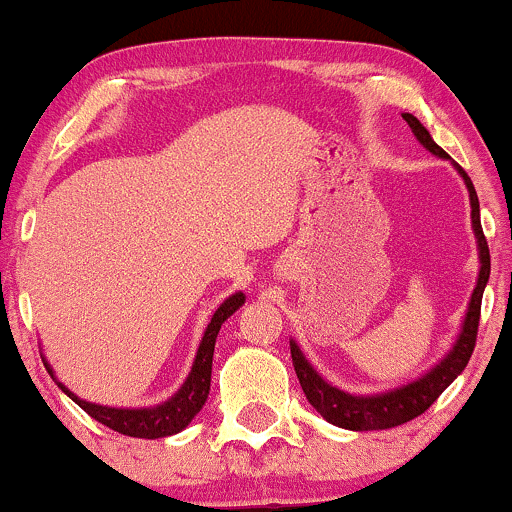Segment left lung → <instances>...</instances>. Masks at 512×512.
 I'll return each instance as SVG.
<instances>
[{"mask_svg":"<svg viewBox=\"0 0 512 512\" xmlns=\"http://www.w3.org/2000/svg\"><path fill=\"white\" fill-rule=\"evenodd\" d=\"M407 125L414 132L416 142L424 146L426 151H431L433 156L450 161V156L445 154L440 146L433 142V137L428 134V129L421 125L411 113H402ZM452 168L460 173L469 192V207H472V231L477 238V250H479V276L477 286H474L472 296H469L467 313H464L460 334L452 342L450 351L440 358L438 363H433L426 373H421L416 380L392 387L385 392H373V395H354V392H346L342 387H334L327 383L320 373L313 368V363L305 358L301 346L296 344V339H291V358L293 368H296L298 380L308 397V402L313 404L317 414L322 419H327L330 424L346 428V431H383V428H395L407 424V421L416 419L419 414L431 407L436 399L443 395V390L448 387L457 375L467 368L469 358H472L474 344H477V330H479V313H481V296H484L486 281L491 274V255L489 245H486L484 231H481V219H479V197L474 190L472 180L464 170L457 166L455 161H450Z\"/></svg>","mask_w":512,"mask_h":512,"instance_id":"left-lung-1","label":"left lung"}]
</instances>
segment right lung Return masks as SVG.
I'll return each instance as SVG.
<instances>
[{
    "label": "right lung",
    "instance_id": "add662e5",
    "mask_svg": "<svg viewBox=\"0 0 512 512\" xmlns=\"http://www.w3.org/2000/svg\"><path fill=\"white\" fill-rule=\"evenodd\" d=\"M243 303H245V293L236 291L233 296H228L219 308H216V313L211 315L207 330H204L202 342H199L197 356L195 361H192V370L187 373L185 383L180 385V390L175 392L173 397H168L166 402L156 404V407H108V404L86 402V399L74 395L67 385H62L60 380H57L55 370H52L50 363L45 361V356H43V363L64 395L74 399V402L79 404L88 416L101 421L103 426L113 428V431L122 433V436H132V438L154 440V438L175 436V433H180L182 428L190 426V421L195 419L199 409H202L204 402H207L216 337H219L223 322L236 313Z\"/></svg>",
    "mask_w": 512,
    "mask_h": 512
}]
</instances>
